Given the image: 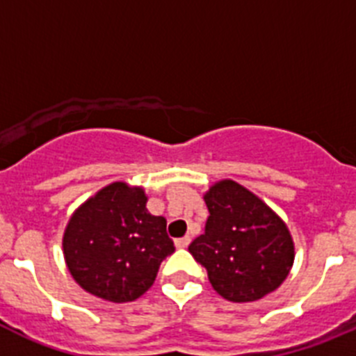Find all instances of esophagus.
I'll return each instance as SVG.
<instances>
[{"mask_svg":"<svg viewBox=\"0 0 356 356\" xmlns=\"http://www.w3.org/2000/svg\"><path fill=\"white\" fill-rule=\"evenodd\" d=\"M175 244H176V248L184 250V248H187L188 244H191V237H188V235H185V237H181V238H176Z\"/></svg>","mask_w":356,"mask_h":356,"instance_id":"obj_1","label":"esophagus"}]
</instances>
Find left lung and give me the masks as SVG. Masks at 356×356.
Returning <instances> with one entry per match:
<instances>
[{
	"mask_svg": "<svg viewBox=\"0 0 356 356\" xmlns=\"http://www.w3.org/2000/svg\"><path fill=\"white\" fill-rule=\"evenodd\" d=\"M205 234L188 246L205 267L213 291L234 303L264 298L284 284L294 264L287 225L266 201L234 180H219L205 193Z\"/></svg>",
	"mask_w": 356,
	"mask_h": 356,
	"instance_id": "8db88e82",
	"label": "left lung"
}]
</instances>
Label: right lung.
<instances>
[{
    "label": "right lung",
    "mask_w": 356,
    "mask_h": 356,
    "mask_svg": "<svg viewBox=\"0 0 356 356\" xmlns=\"http://www.w3.org/2000/svg\"><path fill=\"white\" fill-rule=\"evenodd\" d=\"M146 191L114 181L83 201L64 229L69 273L89 294L112 303L135 301L153 285L175 251L165 217L146 209Z\"/></svg>",
    "instance_id": "right-lung-1"
}]
</instances>
